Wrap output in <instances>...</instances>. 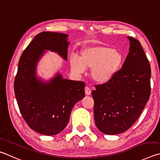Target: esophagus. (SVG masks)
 I'll return each mask as SVG.
<instances>
[{"label": "esophagus", "mask_w": 160, "mask_h": 160, "mask_svg": "<svg viewBox=\"0 0 160 160\" xmlns=\"http://www.w3.org/2000/svg\"><path fill=\"white\" fill-rule=\"evenodd\" d=\"M85 93L87 96H89V95L91 94V90L88 87H86L85 88Z\"/></svg>", "instance_id": "obj_1"}]
</instances>
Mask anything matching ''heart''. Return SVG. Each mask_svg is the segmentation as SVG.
Listing matches in <instances>:
<instances>
[{
    "mask_svg": "<svg viewBox=\"0 0 160 160\" xmlns=\"http://www.w3.org/2000/svg\"><path fill=\"white\" fill-rule=\"evenodd\" d=\"M123 56L117 49L107 46H88L81 52L78 59H70L72 70L82 74L85 69H91V77L98 83H107L112 78L121 67Z\"/></svg>",
    "mask_w": 160,
    "mask_h": 160,
    "instance_id": "b5f03b06",
    "label": "heart"
}]
</instances>
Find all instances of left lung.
<instances>
[{"instance_id": "8db88e82", "label": "left lung", "mask_w": 160, "mask_h": 160, "mask_svg": "<svg viewBox=\"0 0 160 160\" xmlns=\"http://www.w3.org/2000/svg\"><path fill=\"white\" fill-rule=\"evenodd\" d=\"M129 52L116 75L107 83L95 85L94 119L108 135L128 130L141 115L150 96L151 69L141 44L127 36Z\"/></svg>"}]
</instances>
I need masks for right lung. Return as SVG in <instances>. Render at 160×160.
<instances>
[{
  "label": "right lung",
  "instance_id": "right-lung-1",
  "mask_svg": "<svg viewBox=\"0 0 160 160\" xmlns=\"http://www.w3.org/2000/svg\"><path fill=\"white\" fill-rule=\"evenodd\" d=\"M68 35L43 32L36 35L22 52L14 91L22 117L28 126L43 135L61 132L68 124L73 107L85 96L84 82L63 78L58 73L45 82L36 77V67L45 50L67 60Z\"/></svg>",
  "mask_w": 160,
  "mask_h": 160
}]
</instances>
